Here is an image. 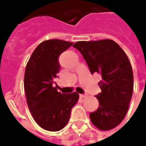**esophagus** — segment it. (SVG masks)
I'll list each match as a JSON object with an SVG mask.
<instances>
[{
    "mask_svg": "<svg viewBox=\"0 0 146 146\" xmlns=\"http://www.w3.org/2000/svg\"><path fill=\"white\" fill-rule=\"evenodd\" d=\"M88 96V95H80V97L81 98H84Z\"/></svg>",
    "mask_w": 146,
    "mask_h": 146,
    "instance_id": "obj_1",
    "label": "esophagus"
}]
</instances>
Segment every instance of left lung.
Listing matches in <instances>:
<instances>
[{
    "mask_svg": "<svg viewBox=\"0 0 146 146\" xmlns=\"http://www.w3.org/2000/svg\"><path fill=\"white\" fill-rule=\"evenodd\" d=\"M82 54L90 72L99 73L102 92L96 95L99 106L90 113L94 125L101 131L113 129L125 117L134 88L132 67L127 55L110 39L78 41L73 44Z\"/></svg>",
    "mask_w": 146,
    "mask_h": 146,
    "instance_id": "1",
    "label": "left lung"
}]
</instances>
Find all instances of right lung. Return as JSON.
<instances>
[{
  "mask_svg": "<svg viewBox=\"0 0 146 146\" xmlns=\"http://www.w3.org/2000/svg\"><path fill=\"white\" fill-rule=\"evenodd\" d=\"M73 44L58 39L41 42L26 66L24 88L28 107L36 123L49 131H60L66 125L79 99L76 92L62 94L52 86L60 69L58 56Z\"/></svg>",
  "mask_w": 146,
  "mask_h": 146,
  "instance_id": "right-lung-1",
  "label": "right lung"
}]
</instances>
